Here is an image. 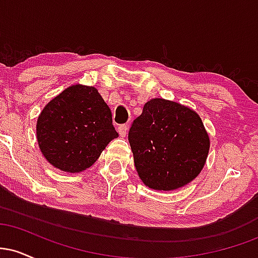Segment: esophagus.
<instances>
[{
	"label": "esophagus",
	"mask_w": 258,
	"mask_h": 258,
	"mask_svg": "<svg viewBox=\"0 0 258 258\" xmlns=\"http://www.w3.org/2000/svg\"><path fill=\"white\" fill-rule=\"evenodd\" d=\"M127 126L126 125H121V126H119V128H117V132H119V135H120V137H126V135H127Z\"/></svg>",
	"instance_id": "34e87169"
}]
</instances>
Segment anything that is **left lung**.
Returning a JSON list of instances; mask_svg holds the SVG:
<instances>
[{"label": "left lung", "instance_id": "obj_1", "mask_svg": "<svg viewBox=\"0 0 258 258\" xmlns=\"http://www.w3.org/2000/svg\"><path fill=\"white\" fill-rule=\"evenodd\" d=\"M128 142L139 178L154 190H174L190 183L205 166L210 150L198 112L164 98L144 104Z\"/></svg>", "mask_w": 258, "mask_h": 258}]
</instances>
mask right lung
Segmentation results:
<instances>
[{"instance_id": "1", "label": "right lung", "mask_w": 258, "mask_h": 258, "mask_svg": "<svg viewBox=\"0 0 258 258\" xmlns=\"http://www.w3.org/2000/svg\"><path fill=\"white\" fill-rule=\"evenodd\" d=\"M36 137L41 153L53 167L79 173L90 168L119 135L98 90L78 84L47 103L37 117Z\"/></svg>"}]
</instances>
